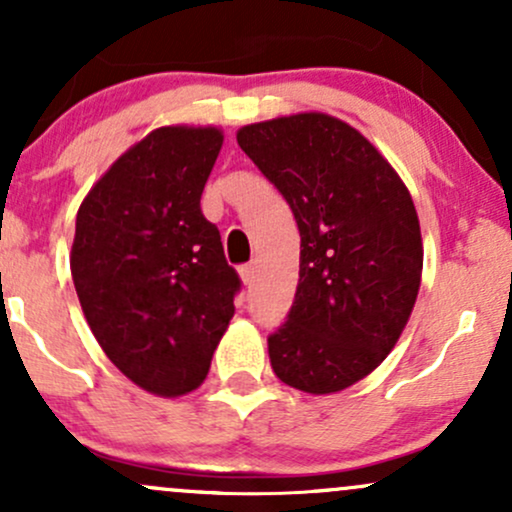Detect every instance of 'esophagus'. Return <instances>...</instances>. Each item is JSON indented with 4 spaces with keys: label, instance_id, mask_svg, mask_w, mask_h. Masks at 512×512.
<instances>
[{
    "label": "esophagus",
    "instance_id": "34e87169",
    "mask_svg": "<svg viewBox=\"0 0 512 512\" xmlns=\"http://www.w3.org/2000/svg\"><path fill=\"white\" fill-rule=\"evenodd\" d=\"M238 272H240V279H243V284H245V286H252V281H255V274H257L255 262L243 264V267H240Z\"/></svg>",
    "mask_w": 512,
    "mask_h": 512
}]
</instances>
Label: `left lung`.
<instances>
[{
    "instance_id": "left-lung-1",
    "label": "left lung",
    "mask_w": 512,
    "mask_h": 512,
    "mask_svg": "<svg viewBox=\"0 0 512 512\" xmlns=\"http://www.w3.org/2000/svg\"><path fill=\"white\" fill-rule=\"evenodd\" d=\"M236 139L301 231L296 301L267 339L276 378L342 392L395 349L419 296L424 245L407 185L358 129L325 113L255 122Z\"/></svg>"
}]
</instances>
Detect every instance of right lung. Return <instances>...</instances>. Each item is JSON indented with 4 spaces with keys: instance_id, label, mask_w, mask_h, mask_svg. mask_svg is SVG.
Returning a JSON list of instances; mask_svg holds the SVG:
<instances>
[{
    "instance_id": "1",
    "label": "right lung",
    "mask_w": 512,
    "mask_h": 512,
    "mask_svg": "<svg viewBox=\"0 0 512 512\" xmlns=\"http://www.w3.org/2000/svg\"><path fill=\"white\" fill-rule=\"evenodd\" d=\"M219 127L149 132L91 187L76 214L72 279L88 327L134 385L182 397L207 378L240 289L199 199Z\"/></svg>"
}]
</instances>
